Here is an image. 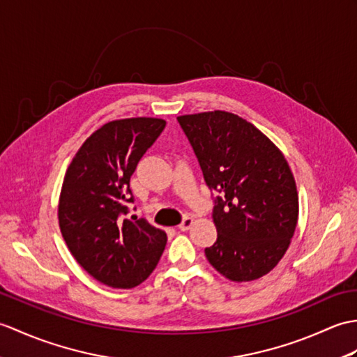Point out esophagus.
Here are the masks:
<instances>
[{"label":"esophagus","mask_w":357,"mask_h":357,"mask_svg":"<svg viewBox=\"0 0 357 357\" xmlns=\"http://www.w3.org/2000/svg\"><path fill=\"white\" fill-rule=\"evenodd\" d=\"M192 225H193V219L192 218H185L184 220H182V223H181L178 228L181 231H188L190 228H192Z\"/></svg>","instance_id":"esophagus-1"}]
</instances>
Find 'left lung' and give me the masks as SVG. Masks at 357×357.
Instances as JSON below:
<instances>
[{
    "label": "left lung",
    "mask_w": 357,
    "mask_h": 357,
    "mask_svg": "<svg viewBox=\"0 0 357 357\" xmlns=\"http://www.w3.org/2000/svg\"><path fill=\"white\" fill-rule=\"evenodd\" d=\"M214 201L218 240L205 248L211 266L243 283L266 275L283 259L298 223L292 170L252 123L227 111L179 115Z\"/></svg>",
    "instance_id": "1"
}]
</instances>
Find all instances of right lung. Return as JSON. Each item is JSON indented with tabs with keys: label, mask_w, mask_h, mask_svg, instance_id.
I'll return each instance as SVG.
<instances>
[{
	"label": "right lung",
	"mask_w": 357,
	"mask_h": 357,
	"mask_svg": "<svg viewBox=\"0 0 357 357\" xmlns=\"http://www.w3.org/2000/svg\"><path fill=\"white\" fill-rule=\"evenodd\" d=\"M162 119L114 120L91 134L66 169L57 205L61 233L91 277L132 289L151 275L167 234L132 216L129 181L141 156L160 137Z\"/></svg>",
	"instance_id": "1"
}]
</instances>
